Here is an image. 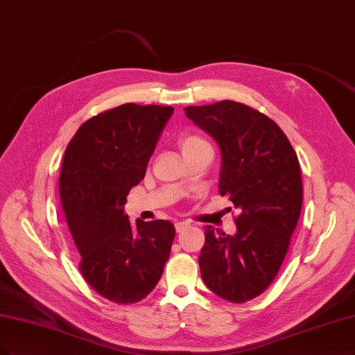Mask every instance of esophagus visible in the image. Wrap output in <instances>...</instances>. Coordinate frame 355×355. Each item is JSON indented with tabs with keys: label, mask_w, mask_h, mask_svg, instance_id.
Instances as JSON below:
<instances>
[{
	"label": "esophagus",
	"mask_w": 355,
	"mask_h": 355,
	"mask_svg": "<svg viewBox=\"0 0 355 355\" xmlns=\"http://www.w3.org/2000/svg\"><path fill=\"white\" fill-rule=\"evenodd\" d=\"M189 226H191V225H189L188 222H178V223L175 225L178 234H179V232H183V230H185V229H187V227H189Z\"/></svg>",
	"instance_id": "esophagus-1"
}]
</instances>
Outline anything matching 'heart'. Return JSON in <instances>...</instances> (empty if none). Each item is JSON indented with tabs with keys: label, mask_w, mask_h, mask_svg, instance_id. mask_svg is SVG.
I'll return each instance as SVG.
<instances>
[{
	"label": "heart",
	"mask_w": 355,
	"mask_h": 355,
	"mask_svg": "<svg viewBox=\"0 0 355 355\" xmlns=\"http://www.w3.org/2000/svg\"><path fill=\"white\" fill-rule=\"evenodd\" d=\"M202 146H209V142L200 135H195V133H188V135H183L180 138V148L183 154L202 148Z\"/></svg>",
	"instance_id": "heart-1"
}]
</instances>
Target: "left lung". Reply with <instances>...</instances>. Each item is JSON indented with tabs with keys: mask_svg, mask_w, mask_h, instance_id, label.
<instances>
[{
	"mask_svg": "<svg viewBox=\"0 0 355 355\" xmlns=\"http://www.w3.org/2000/svg\"><path fill=\"white\" fill-rule=\"evenodd\" d=\"M185 114L217 142L218 193L239 216L235 235L205 227L204 284L230 302H245L273 282L302 207L298 157L272 119L235 101L187 107Z\"/></svg>",
	"mask_w": 355,
	"mask_h": 355,
	"instance_id": "8db88e82",
	"label": "left lung"
}]
</instances>
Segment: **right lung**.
Returning <instances> with one entry per match:
<instances>
[{"label":"right lung","mask_w":355,"mask_h":355,"mask_svg":"<svg viewBox=\"0 0 355 355\" xmlns=\"http://www.w3.org/2000/svg\"><path fill=\"white\" fill-rule=\"evenodd\" d=\"M173 107L123 104L89 119L67 145L60 197L79 268L89 286L119 304L155 288L176 235L167 220L130 223L129 191L144 179Z\"/></svg>","instance_id":"right-lung-1"}]
</instances>
